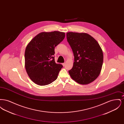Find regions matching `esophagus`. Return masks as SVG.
I'll return each instance as SVG.
<instances>
[{"label": "esophagus", "instance_id": "34e87169", "mask_svg": "<svg viewBox=\"0 0 124 124\" xmlns=\"http://www.w3.org/2000/svg\"><path fill=\"white\" fill-rule=\"evenodd\" d=\"M65 63H62V65H63V66H65Z\"/></svg>", "mask_w": 124, "mask_h": 124}]
</instances>
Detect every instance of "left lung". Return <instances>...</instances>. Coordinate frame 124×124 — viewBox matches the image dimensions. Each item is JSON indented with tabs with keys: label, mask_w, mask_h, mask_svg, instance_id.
Segmentation results:
<instances>
[{
	"label": "left lung",
	"mask_w": 124,
	"mask_h": 124,
	"mask_svg": "<svg viewBox=\"0 0 124 124\" xmlns=\"http://www.w3.org/2000/svg\"><path fill=\"white\" fill-rule=\"evenodd\" d=\"M66 38L74 57L73 67L68 71L71 78L82 85L93 82L100 75L103 62L100 45L85 33L69 32Z\"/></svg>",
	"instance_id": "8db88e82"
}]
</instances>
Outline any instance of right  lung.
Listing matches in <instances>:
<instances>
[{
	"label": "right lung",
	"mask_w": 124,
	"mask_h": 124,
	"mask_svg": "<svg viewBox=\"0 0 124 124\" xmlns=\"http://www.w3.org/2000/svg\"><path fill=\"white\" fill-rule=\"evenodd\" d=\"M65 37V32H42L27 45L24 53L25 67L33 82L46 85L57 78L63 65L55 63L54 49Z\"/></svg>",
	"instance_id": "obj_1"
}]
</instances>
